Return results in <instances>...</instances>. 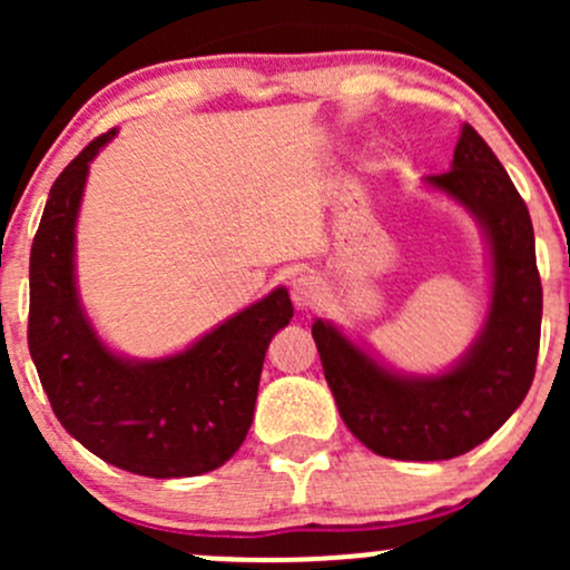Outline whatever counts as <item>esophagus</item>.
<instances>
[{
    "mask_svg": "<svg viewBox=\"0 0 570 570\" xmlns=\"http://www.w3.org/2000/svg\"><path fill=\"white\" fill-rule=\"evenodd\" d=\"M322 297H324V284L316 276H307V273H303V276L292 281V299L294 305L303 307V311H307V307H316L322 303Z\"/></svg>",
    "mask_w": 570,
    "mask_h": 570,
    "instance_id": "34e87169",
    "label": "esophagus"
}]
</instances>
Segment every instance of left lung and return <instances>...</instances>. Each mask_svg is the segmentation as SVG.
I'll return each mask as SVG.
<instances>
[{
  "mask_svg": "<svg viewBox=\"0 0 570 570\" xmlns=\"http://www.w3.org/2000/svg\"><path fill=\"white\" fill-rule=\"evenodd\" d=\"M423 185L466 208L485 235L490 303L466 353L436 375H412L332 322L311 330L345 426L396 461H448L490 440L531 389L541 337L531 214L493 149L463 126L450 171Z\"/></svg>",
  "mask_w": 570,
  "mask_h": 570,
  "instance_id": "obj_1",
  "label": "left lung"
}]
</instances>
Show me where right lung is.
Wrapping results in <instances>:
<instances>
[{"label":"right lung","mask_w":570,"mask_h":570,"mask_svg":"<svg viewBox=\"0 0 570 570\" xmlns=\"http://www.w3.org/2000/svg\"><path fill=\"white\" fill-rule=\"evenodd\" d=\"M90 141L50 187L29 265V351L61 426L126 472L171 480L214 472L248 434L273 335L294 316L286 286L208 330L185 351L130 358L109 348L77 289V217Z\"/></svg>","instance_id":"obj_1"}]
</instances>
